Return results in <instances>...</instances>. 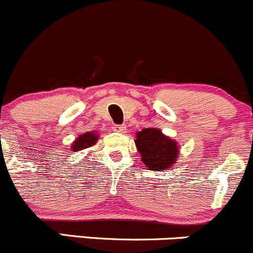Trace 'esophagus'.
<instances>
[{"label":"esophagus","mask_w":253,"mask_h":253,"mask_svg":"<svg viewBox=\"0 0 253 253\" xmlns=\"http://www.w3.org/2000/svg\"><path fill=\"white\" fill-rule=\"evenodd\" d=\"M114 131L115 132H120V133H124L125 129H126V126L125 125H116V126L113 127Z\"/></svg>","instance_id":"esophagus-1"}]
</instances>
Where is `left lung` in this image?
I'll list each match as a JSON object with an SVG mask.
<instances>
[{"instance_id": "8db88e82", "label": "left lung", "mask_w": 253, "mask_h": 253, "mask_svg": "<svg viewBox=\"0 0 253 253\" xmlns=\"http://www.w3.org/2000/svg\"><path fill=\"white\" fill-rule=\"evenodd\" d=\"M134 143L142 162L150 171H166L178 160V143L155 127L138 131Z\"/></svg>"}]
</instances>
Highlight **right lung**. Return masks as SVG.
Listing matches in <instances>:
<instances>
[{
	"label": "right lung",
	"mask_w": 253,
	"mask_h": 253,
	"mask_svg": "<svg viewBox=\"0 0 253 253\" xmlns=\"http://www.w3.org/2000/svg\"><path fill=\"white\" fill-rule=\"evenodd\" d=\"M99 139V135H98L97 131L93 132H86L84 134H80L73 143H71V150L75 153V151L84 150V149H87L92 145H94L97 143V140Z\"/></svg>",
	"instance_id": "right-lung-1"
}]
</instances>
